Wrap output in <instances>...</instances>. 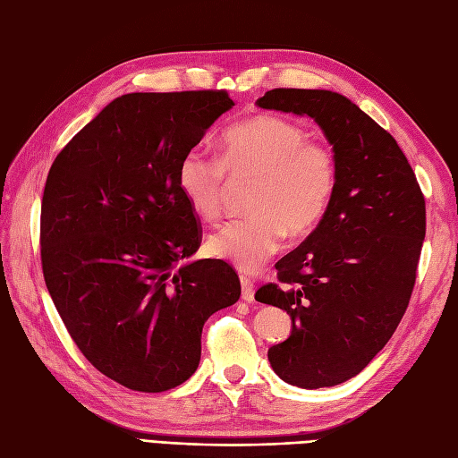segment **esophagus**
I'll return each instance as SVG.
<instances>
[{
    "label": "esophagus",
    "instance_id": "esophagus-1",
    "mask_svg": "<svg viewBox=\"0 0 458 458\" xmlns=\"http://www.w3.org/2000/svg\"><path fill=\"white\" fill-rule=\"evenodd\" d=\"M241 286H242V300L252 301L254 300V283L248 276H241Z\"/></svg>",
    "mask_w": 458,
    "mask_h": 458
}]
</instances>
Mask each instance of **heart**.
<instances>
[{"label": "heart", "instance_id": "heart-1", "mask_svg": "<svg viewBox=\"0 0 458 458\" xmlns=\"http://www.w3.org/2000/svg\"><path fill=\"white\" fill-rule=\"evenodd\" d=\"M229 179H254L246 197L250 216L210 234L208 250L241 271H258L281 250L286 233L306 237L321 224L336 192L338 160L300 123L258 114L221 133L219 155L192 147L177 165V189L204 221L224 214Z\"/></svg>", "mask_w": 458, "mask_h": 458}]
</instances>
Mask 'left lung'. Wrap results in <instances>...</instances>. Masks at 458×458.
<instances>
[{
  "mask_svg": "<svg viewBox=\"0 0 458 458\" xmlns=\"http://www.w3.org/2000/svg\"><path fill=\"white\" fill-rule=\"evenodd\" d=\"M258 106L311 116L335 150L338 185L321 224L275 263L256 300L293 317L269 363L298 387L353 378L392 338L417 281L426 202L397 141L344 95L276 88Z\"/></svg>",
  "mask_w": 458,
  "mask_h": 458,
  "instance_id": "obj_1",
  "label": "left lung"
}]
</instances>
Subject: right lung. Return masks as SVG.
<instances>
[{
  "label": "right lung",
  "instance_id": "right-lung-1",
  "mask_svg": "<svg viewBox=\"0 0 458 458\" xmlns=\"http://www.w3.org/2000/svg\"><path fill=\"white\" fill-rule=\"evenodd\" d=\"M225 89L128 93L55 158L41 199V269L68 335L135 392L195 374L208 317L241 298L224 259L185 263L202 227L177 165L233 106Z\"/></svg>",
  "mask_w": 458,
  "mask_h": 458
}]
</instances>
